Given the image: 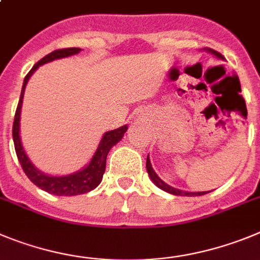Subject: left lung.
Returning a JSON list of instances; mask_svg holds the SVG:
<instances>
[{
	"label": "left lung",
	"instance_id": "obj_1",
	"mask_svg": "<svg viewBox=\"0 0 260 260\" xmlns=\"http://www.w3.org/2000/svg\"><path fill=\"white\" fill-rule=\"evenodd\" d=\"M205 51H207V53H210V54H212L214 57H216L217 59H221L224 60V57L220 54V53H217V51H215L214 49H210V48H206ZM146 171L147 174H149V177L151 179V181L155 184L156 186H158L159 189H162V190L167 191V193L170 194H174V196H182V197H196V196H203V194H207L209 191H184V190H180V189H176L174 188V186H170L168 184H166L165 181H163L160 177L156 175V172L154 171L153 166H151V162H150V158H149V155H147L146 158Z\"/></svg>",
	"mask_w": 260,
	"mask_h": 260
}]
</instances>
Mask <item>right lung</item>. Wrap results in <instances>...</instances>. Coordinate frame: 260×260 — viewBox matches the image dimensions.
<instances>
[{
  "label": "right lung",
  "mask_w": 260,
  "mask_h": 260,
  "mask_svg": "<svg viewBox=\"0 0 260 260\" xmlns=\"http://www.w3.org/2000/svg\"><path fill=\"white\" fill-rule=\"evenodd\" d=\"M80 48H67V49H59V50L51 51L50 54L45 55L43 59H40L39 62L32 67V70L27 74L24 78L22 86V93H20L19 104L16 107L15 118H14V125H13V140L14 146H15L16 156L19 159V163L22 166L24 174L27 175L28 179L34 182L35 185L39 186L40 189L48 191L50 194H55V196H78V194L88 193V191L93 190L97 188L102 181V176L106 170V158L109 151L111 150V147L114 145L118 144L124 133L127 132L128 125H123L116 129L109 131L102 136L101 141L98 144L97 150H95L94 155L92 156L90 162L83 167L81 170L76 171L74 174L64 175V176H51V175L44 174L36 166L31 162V159L28 158L27 153H25L24 147H23L22 139H20V113H22V105H23V97H24V90L27 86L28 80L32 76L35 71L39 69L40 66H43L45 63L53 62L55 59H60V58H66L70 55H75L80 53Z\"/></svg>",
  "instance_id": "1"
}]
</instances>
